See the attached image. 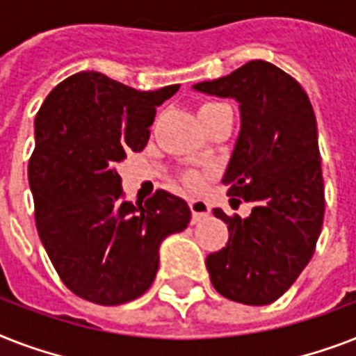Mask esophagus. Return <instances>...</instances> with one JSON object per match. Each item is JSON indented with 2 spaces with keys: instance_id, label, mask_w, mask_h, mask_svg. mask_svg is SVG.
<instances>
[{
  "instance_id": "34e87169",
  "label": "esophagus",
  "mask_w": 356,
  "mask_h": 356,
  "mask_svg": "<svg viewBox=\"0 0 356 356\" xmlns=\"http://www.w3.org/2000/svg\"><path fill=\"white\" fill-rule=\"evenodd\" d=\"M190 211H192L194 222H200V220H203V218L211 214V205L203 200H192L190 201Z\"/></svg>"
}]
</instances>
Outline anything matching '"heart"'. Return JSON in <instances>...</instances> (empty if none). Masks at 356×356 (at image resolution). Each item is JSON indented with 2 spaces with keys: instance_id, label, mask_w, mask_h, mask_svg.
Returning a JSON list of instances; mask_svg holds the SVG:
<instances>
[{
  "instance_id": "b5f03b06",
  "label": "heart",
  "mask_w": 356,
  "mask_h": 356,
  "mask_svg": "<svg viewBox=\"0 0 356 356\" xmlns=\"http://www.w3.org/2000/svg\"><path fill=\"white\" fill-rule=\"evenodd\" d=\"M216 105H222V103H205L200 111H207V108L216 107ZM186 181H188L190 186H201V184H203V177H201L200 173H190L188 177H186Z\"/></svg>"
}]
</instances>
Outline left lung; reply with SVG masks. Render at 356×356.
Instances as JSON below:
<instances>
[{"label": "left lung", "mask_w": 356, "mask_h": 356, "mask_svg": "<svg viewBox=\"0 0 356 356\" xmlns=\"http://www.w3.org/2000/svg\"><path fill=\"white\" fill-rule=\"evenodd\" d=\"M194 88L240 105V133L222 183L231 201L253 205L243 220L214 209L229 242L207 257L212 286L236 303L270 305L309 264L321 233L325 192L314 108L292 75L266 60Z\"/></svg>", "instance_id": "8db88e82"}]
</instances>
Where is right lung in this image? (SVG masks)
<instances>
[{"instance_id":"add662e5","label":"right lung","mask_w":356,"mask_h":356,"mask_svg":"<svg viewBox=\"0 0 356 356\" xmlns=\"http://www.w3.org/2000/svg\"><path fill=\"white\" fill-rule=\"evenodd\" d=\"M179 85L134 90L99 72L58 83L35 118L29 186L36 231L60 281L79 298L122 305L155 281L162 240L188 227L186 201L156 190L123 200L116 172L149 140L156 107Z\"/></svg>"}]
</instances>
